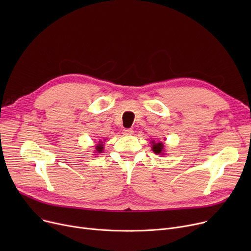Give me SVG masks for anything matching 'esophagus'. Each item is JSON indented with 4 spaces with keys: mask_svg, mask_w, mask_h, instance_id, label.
Masks as SVG:
<instances>
[{
    "mask_svg": "<svg viewBox=\"0 0 251 251\" xmlns=\"http://www.w3.org/2000/svg\"><path fill=\"white\" fill-rule=\"evenodd\" d=\"M134 131L132 129H123V134L124 135H132Z\"/></svg>",
    "mask_w": 251,
    "mask_h": 251,
    "instance_id": "34e87169",
    "label": "esophagus"
}]
</instances>
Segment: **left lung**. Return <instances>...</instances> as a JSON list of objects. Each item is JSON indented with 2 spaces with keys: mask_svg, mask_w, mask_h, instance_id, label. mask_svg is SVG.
Here are the masks:
<instances>
[{
  "mask_svg": "<svg viewBox=\"0 0 251 251\" xmlns=\"http://www.w3.org/2000/svg\"><path fill=\"white\" fill-rule=\"evenodd\" d=\"M152 146H151V149H152V151L156 154H164V143L163 142H155L154 140L151 141Z\"/></svg>",
  "mask_w": 251,
  "mask_h": 251,
  "instance_id": "1",
  "label": "left lung"
}]
</instances>
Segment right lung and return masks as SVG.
Returning a JSON list of instances; mask_svg holds the SVG:
<instances>
[{"label": "right lung", "mask_w": 251, "mask_h": 251, "mask_svg": "<svg viewBox=\"0 0 251 251\" xmlns=\"http://www.w3.org/2000/svg\"><path fill=\"white\" fill-rule=\"evenodd\" d=\"M102 151H103V144H102V141H100L98 146L96 147V151H97L98 153H100V152H102ZM97 152H96V153H97Z\"/></svg>", "instance_id": "1"}]
</instances>
